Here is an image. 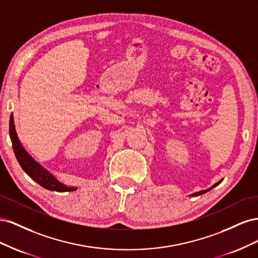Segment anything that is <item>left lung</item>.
<instances>
[{
  "label": "left lung",
  "mask_w": 258,
  "mask_h": 258,
  "mask_svg": "<svg viewBox=\"0 0 258 258\" xmlns=\"http://www.w3.org/2000/svg\"><path fill=\"white\" fill-rule=\"evenodd\" d=\"M222 181H220V182H217L216 184H214V186H212L211 187V188H209V189H207V190H201V191H199V192H195V194H192V196H199V195H202V194H205V192H207V191H209V190H211L213 188V187H215V186H217L218 184H220Z\"/></svg>",
  "instance_id": "left-lung-1"
}]
</instances>
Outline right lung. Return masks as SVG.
Returning a JSON list of instances; mask_svg holds the SVG:
<instances>
[{
	"instance_id": "1",
	"label": "right lung",
	"mask_w": 258,
	"mask_h": 258,
	"mask_svg": "<svg viewBox=\"0 0 258 258\" xmlns=\"http://www.w3.org/2000/svg\"><path fill=\"white\" fill-rule=\"evenodd\" d=\"M10 136L13 143V150L15 156L19 162V165L23 169V171L32 178L34 181L40 184L44 188L53 191H73L76 188L75 187H68L63 183L57 181L47 170L44 169L40 163H37L31 156L25 151L21 143L19 142L16 130H15L14 117L11 115L10 119Z\"/></svg>"
}]
</instances>
